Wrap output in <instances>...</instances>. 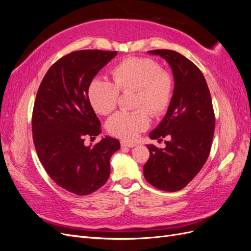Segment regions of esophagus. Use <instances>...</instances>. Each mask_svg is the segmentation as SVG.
<instances>
[{
	"label": "esophagus",
	"instance_id": "34e87169",
	"mask_svg": "<svg viewBox=\"0 0 251 251\" xmlns=\"http://www.w3.org/2000/svg\"><path fill=\"white\" fill-rule=\"evenodd\" d=\"M120 144H121V147H123V148H134V147L137 146V144H136L135 142H128V141H125V140L121 141Z\"/></svg>",
	"mask_w": 251,
	"mask_h": 251
}]
</instances>
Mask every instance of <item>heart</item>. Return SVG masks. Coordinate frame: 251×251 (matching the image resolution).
<instances>
[{
	"label": "heart",
	"mask_w": 251,
	"mask_h": 251,
	"mask_svg": "<svg viewBox=\"0 0 251 251\" xmlns=\"http://www.w3.org/2000/svg\"><path fill=\"white\" fill-rule=\"evenodd\" d=\"M113 81L96 77L90 82L88 100L95 112L108 115L116 108L119 90H136V111H120L107 121V128L115 137L132 140L147 130L151 115L160 116L172 103L175 92L173 75L162 70L161 65L149 57H127L119 62L112 71Z\"/></svg>",
	"instance_id": "b5f03b06"
}]
</instances>
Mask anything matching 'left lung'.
I'll list each match as a JSON object with an SVG mask.
<instances>
[{"mask_svg":"<svg viewBox=\"0 0 251 251\" xmlns=\"http://www.w3.org/2000/svg\"><path fill=\"white\" fill-rule=\"evenodd\" d=\"M149 53L160 55L171 66L175 92L164 118L150 133L151 139L169 137V140L164 149L148 144L150 158L143 166V175L156 188L177 192L196 177L207 160L215 132V113L206 80L193 62L173 50Z\"/></svg>","mask_w":251,"mask_h":251,"instance_id":"1","label":"left lung"}]
</instances>
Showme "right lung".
I'll return each mask as SVG.
<instances>
[{"label": "right lung", "instance_id": "right-lung-1", "mask_svg": "<svg viewBox=\"0 0 251 251\" xmlns=\"http://www.w3.org/2000/svg\"><path fill=\"white\" fill-rule=\"evenodd\" d=\"M116 54L71 52L50 67L36 94L32 134L37 156L57 185L78 196L93 193L107 182L111 156L120 149L119 141L109 136L94 147L85 146L86 136L101 133L88 100L89 85Z\"/></svg>", "mask_w": 251, "mask_h": 251}]
</instances>
